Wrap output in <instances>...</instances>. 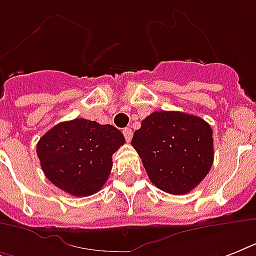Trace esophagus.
<instances>
[{"mask_svg":"<svg viewBox=\"0 0 256 256\" xmlns=\"http://www.w3.org/2000/svg\"><path fill=\"white\" fill-rule=\"evenodd\" d=\"M124 138H126V140H128V142H130V140H132V130L130 128H124Z\"/></svg>","mask_w":256,"mask_h":256,"instance_id":"esophagus-1","label":"esophagus"}]
</instances>
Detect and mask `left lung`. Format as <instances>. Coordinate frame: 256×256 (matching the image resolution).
I'll return each instance as SVG.
<instances>
[{"instance_id":"left-lung-1","label":"left lung","mask_w":256,"mask_h":256,"mask_svg":"<svg viewBox=\"0 0 256 256\" xmlns=\"http://www.w3.org/2000/svg\"><path fill=\"white\" fill-rule=\"evenodd\" d=\"M132 144L152 184L168 194L190 192L214 160L211 126L182 112H152L136 130Z\"/></svg>"}]
</instances>
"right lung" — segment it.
<instances>
[{
	"mask_svg": "<svg viewBox=\"0 0 256 256\" xmlns=\"http://www.w3.org/2000/svg\"><path fill=\"white\" fill-rule=\"evenodd\" d=\"M124 144L112 124L76 118L56 124L37 144L46 178L73 196L98 192L112 168V154Z\"/></svg>",
	"mask_w": 256,
	"mask_h": 256,
	"instance_id": "obj_1",
	"label": "right lung"
}]
</instances>
